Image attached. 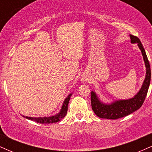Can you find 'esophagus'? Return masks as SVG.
Segmentation results:
<instances>
[{
    "mask_svg": "<svg viewBox=\"0 0 152 152\" xmlns=\"http://www.w3.org/2000/svg\"><path fill=\"white\" fill-rule=\"evenodd\" d=\"M83 80H84V81H85V80H86V78H83Z\"/></svg>",
    "mask_w": 152,
    "mask_h": 152,
    "instance_id": "esophagus-1",
    "label": "esophagus"
}]
</instances>
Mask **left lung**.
Wrapping results in <instances>:
<instances>
[{
    "mask_svg": "<svg viewBox=\"0 0 152 152\" xmlns=\"http://www.w3.org/2000/svg\"><path fill=\"white\" fill-rule=\"evenodd\" d=\"M131 42L132 43H138V46L142 51L143 58L146 68V77L144 83L136 96L133 98L127 100H119L113 102L111 104H105L101 102L95 92L91 91V107L96 115L102 118L108 119H117L124 116H128L137 111L142 106L145 100L146 96L149 89L150 81H151V69L147 56L145 50L143 47L139 38L137 36L130 34Z\"/></svg>",
    "mask_w": 152,
    "mask_h": 152,
    "instance_id": "1",
    "label": "left lung"
}]
</instances>
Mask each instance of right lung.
Returning a JSON list of instances; mask_svg holds the SVG:
<instances>
[{
  "mask_svg": "<svg viewBox=\"0 0 152 152\" xmlns=\"http://www.w3.org/2000/svg\"><path fill=\"white\" fill-rule=\"evenodd\" d=\"M71 96V94H69V96L67 97L64 101V104L61 109V111L58 113V114L54 115V116H50V117H38V118H34V117H28V116H24L28 119L32 120L37 123L40 124H52V123H56V122H58L59 121L65 117V116L67 114V110H68V106H69V102L70 100V97Z\"/></svg>",
  "mask_w": 152,
  "mask_h": 152,
  "instance_id": "right-lung-1",
  "label": "right lung"
}]
</instances>
